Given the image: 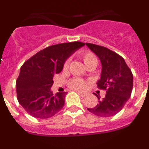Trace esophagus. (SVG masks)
<instances>
[{"mask_svg":"<svg viewBox=\"0 0 149 149\" xmlns=\"http://www.w3.org/2000/svg\"><path fill=\"white\" fill-rule=\"evenodd\" d=\"M78 95L80 96H81V97H84V96L86 95V94H85V93H80V92H79V93H78Z\"/></svg>","mask_w":149,"mask_h":149,"instance_id":"esophagus-1","label":"esophagus"}]
</instances>
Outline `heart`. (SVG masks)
Segmentation results:
<instances>
[{"instance_id": "heart-1", "label": "heart", "mask_w": 149, "mask_h": 149, "mask_svg": "<svg viewBox=\"0 0 149 149\" xmlns=\"http://www.w3.org/2000/svg\"><path fill=\"white\" fill-rule=\"evenodd\" d=\"M81 59L84 61V64L86 65V67H89L90 65H97V58L95 56L93 52H91L89 51H81L80 54ZM68 64H69V60H66L64 63L63 65V68L64 69H67L68 67ZM68 86L71 88L74 89H78V90H81V89L85 88V82L83 80L77 77H74V78L71 79L70 81H68Z\"/></svg>"}]
</instances>
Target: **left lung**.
Wrapping results in <instances>:
<instances>
[{"mask_svg":"<svg viewBox=\"0 0 149 149\" xmlns=\"http://www.w3.org/2000/svg\"><path fill=\"white\" fill-rule=\"evenodd\" d=\"M99 58L101 63V78L97 87L106 90L105 97L100 100L90 113L101 117H109L118 113L131 97L133 89V74L120 55L103 46L85 43Z\"/></svg>","mask_w":149,"mask_h":149,"instance_id":"8db88e82","label":"left lung"}]
</instances>
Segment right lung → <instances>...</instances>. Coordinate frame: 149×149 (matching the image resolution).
<instances>
[{"label":"right lung","instance_id":"right-lung-1","mask_svg":"<svg viewBox=\"0 0 149 149\" xmlns=\"http://www.w3.org/2000/svg\"><path fill=\"white\" fill-rule=\"evenodd\" d=\"M84 45L73 42L49 46L22 65L16 81L17 98L30 116L48 119L63 108L67 93L53 94L54 76L61 72L65 60Z\"/></svg>","mask_w":149,"mask_h":149}]
</instances>
